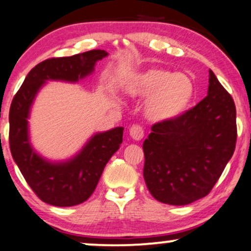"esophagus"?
Listing matches in <instances>:
<instances>
[{"label":"esophagus","mask_w":251,"mask_h":251,"mask_svg":"<svg viewBox=\"0 0 251 251\" xmlns=\"http://www.w3.org/2000/svg\"><path fill=\"white\" fill-rule=\"evenodd\" d=\"M129 134L132 138H134L135 141H140L143 138L144 136V129L143 126H140V125H134L130 126V129H129Z\"/></svg>","instance_id":"1"}]
</instances>
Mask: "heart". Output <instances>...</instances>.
I'll return each instance as SVG.
<instances>
[{"label":"heart","instance_id":"b5f03b06","mask_svg":"<svg viewBox=\"0 0 251 251\" xmlns=\"http://www.w3.org/2000/svg\"><path fill=\"white\" fill-rule=\"evenodd\" d=\"M132 97H147L145 113L153 121L172 120L186 109L193 98L192 80L182 73L152 67L135 74L126 85Z\"/></svg>","mask_w":251,"mask_h":251}]
</instances>
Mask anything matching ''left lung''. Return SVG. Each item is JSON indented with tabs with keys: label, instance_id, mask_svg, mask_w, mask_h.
<instances>
[{
	"label": "left lung",
	"instance_id": "8db88e82",
	"mask_svg": "<svg viewBox=\"0 0 251 251\" xmlns=\"http://www.w3.org/2000/svg\"><path fill=\"white\" fill-rule=\"evenodd\" d=\"M143 143V176L156 200L182 206L206 197L233 156L236 108L209 70L208 95L172 120L151 126Z\"/></svg>",
	"mask_w": 251,
	"mask_h": 251
}]
</instances>
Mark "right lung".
Returning <instances> with one entry per match:
<instances>
[{"mask_svg":"<svg viewBox=\"0 0 251 251\" xmlns=\"http://www.w3.org/2000/svg\"><path fill=\"white\" fill-rule=\"evenodd\" d=\"M107 54L104 50H91L42 61L30 71L12 99L9 111L12 158L36 196L52 206H75L92 196L104 166L122 143L123 128L95 134L74 158L51 163L37 154L30 144L27 119L31 104L46 80L76 82L91 74L95 63Z\"/></svg>","mask_w":251,"mask_h":251,"instance_id":"add662e5","label":"right lung"}]
</instances>
